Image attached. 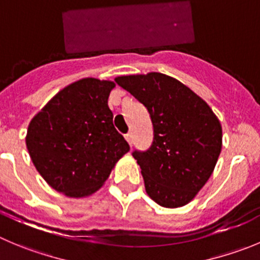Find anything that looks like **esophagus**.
<instances>
[{"mask_svg":"<svg viewBox=\"0 0 260 260\" xmlns=\"http://www.w3.org/2000/svg\"><path fill=\"white\" fill-rule=\"evenodd\" d=\"M125 139H126V142H127L128 144H130V147H132V144H133V137H132V133H127V134L125 135Z\"/></svg>","mask_w":260,"mask_h":260,"instance_id":"34e87169","label":"esophagus"}]
</instances>
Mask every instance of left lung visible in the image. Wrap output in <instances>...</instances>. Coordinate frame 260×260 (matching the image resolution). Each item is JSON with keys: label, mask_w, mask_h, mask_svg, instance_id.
Wrapping results in <instances>:
<instances>
[{"label": "left lung", "mask_w": 260, "mask_h": 260, "mask_svg": "<svg viewBox=\"0 0 260 260\" xmlns=\"http://www.w3.org/2000/svg\"><path fill=\"white\" fill-rule=\"evenodd\" d=\"M115 81L145 106L152 120V145L133 152L148 195L166 208L185 206L208 181L221 153L218 118L191 89L165 74Z\"/></svg>", "instance_id": "8db88e82"}]
</instances>
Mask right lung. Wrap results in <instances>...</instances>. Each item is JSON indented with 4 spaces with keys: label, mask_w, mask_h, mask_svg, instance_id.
I'll return each instance as SVG.
<instances>
[{
    "label": "right lung",
    "mask_w": 260,
    "mask_h": 260,
    "mask_svg": "<svg viewBox=\"0 0 260 260\" xmlns=\"http://www.w3.org/2000/svg\"><path fill=\"white\" fill-rule=\"evenodd\" d=\"M112 81L86 78L54 95L30 121L26 147L49 186L71 198L97 191L130 150L108 107Z\"/></svg>",
    "instance_id": "1"
}]
</instances>
